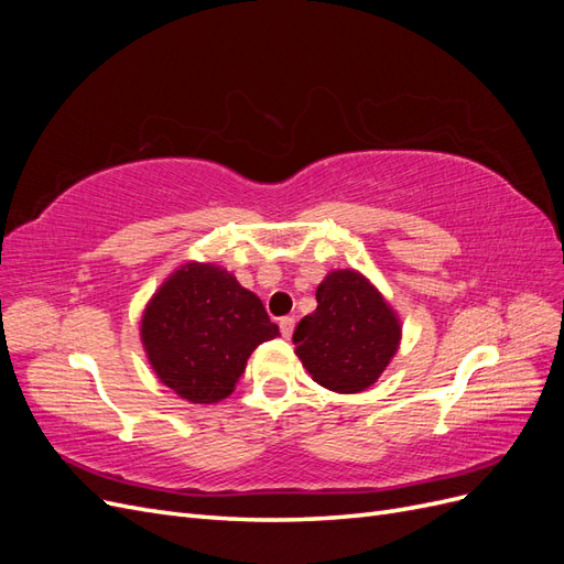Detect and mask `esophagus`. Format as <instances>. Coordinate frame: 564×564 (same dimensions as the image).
<instances>
[{"label":"esophagus","mask_w":564,"mask_h":564,"mask_svg":"<svg viewBox=\"0 0 564 564\" xmlns=\"http://www.w3.org/2000/svg\"><path fill=\"white\" fill-rule=\"evenodd\" d=\"M294 327H296V319H294V317H282V319H280V332H282L284 338H292Z\"/></svg>","instance_id":"34e87169"}]
</instances>
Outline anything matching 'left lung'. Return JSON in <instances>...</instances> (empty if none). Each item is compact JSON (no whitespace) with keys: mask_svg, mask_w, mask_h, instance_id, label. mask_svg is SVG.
<instances>
[{"mask_svg":"<svg viewBox=\"0 0 564 564\" xmlns=\"http://www.w3.org/2000/svg\"><path fill=\"white\" fill-rule=\"evenodd\" d=\"M317 308L294 332L301 365L322 388L362 392L395 357L402 324L392 305L362 272H327L315 292Z\"/></svg>","mask_w":564,"mask_h":564,"instance_id":"obj_1","label":"left lung"}]
</instances>
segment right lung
<instances>
[{
  "mask_svg": "<svg viewBox=\"0 0 564 564\" xmlns=\"http://www.w3.org/2000/svg\"><path fill=\"white\" fill-rule=\"evenodd\" d=\"M280 336L261 299L216 263H183L141 317V344L158 379L193 404L226 400L249 355Z\"/></svg>",
  "mask_w": 564,
  "mask_h": 564,
  "instance_id": "1",
  "label": "right lung"
}]
</instances>
